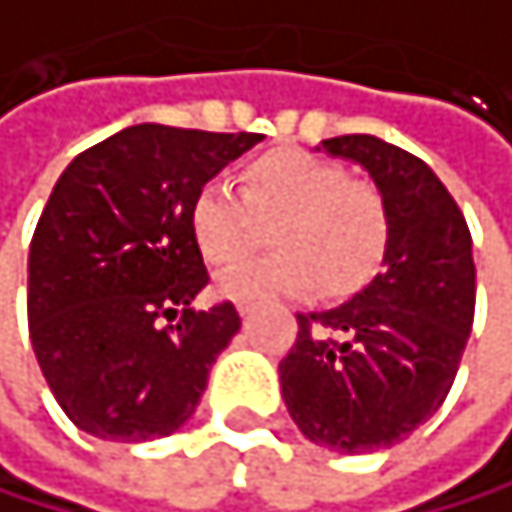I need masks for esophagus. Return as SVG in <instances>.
<instances>
[{"mask_svg": "<svg viewBox=\"0 0 512 512\" xmlns=\"http://www.w3.org/2000/svg\"><path fill=\"white\" fill-rule=\"evenodd\" d=\"M239 314H242V318H251V314H254V305H251V302H239Z\"/></svg>", "mask_w": 512, "mask_h": 512, "instance_id": "34e87169", "label": "esophagus"}]
</instances>
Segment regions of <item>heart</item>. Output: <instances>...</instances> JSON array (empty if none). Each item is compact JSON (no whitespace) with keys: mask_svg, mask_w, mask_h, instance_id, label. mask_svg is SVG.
I'll use <instances>...</instances> for the list:
<instances>
[{"mask_svg":"<svg viewBox=\"0 0 512 512\" xmlns=\"http://www.w3.org/2000/svg\"><path fill=\"white\" fill-rule=\"evenodd\" d=\"M242 191L204 182L188 204V232L201 258L226 267L261 242L270 226L267 258L226 270L217 292L235 302L270 295H305L321 283L327 295L355 292L384 261L390 217L381 191L305 150H270L251 160Z\"/></svg>","mask_w":512,"mask_h":512,"instance_id":"1","label":"heart"}]
</instances>
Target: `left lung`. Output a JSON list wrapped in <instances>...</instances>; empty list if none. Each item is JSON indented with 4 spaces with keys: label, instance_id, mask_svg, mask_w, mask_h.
I'll use <instances>...</instances> for the list:
<instances>
[{
    "label": "left lung",
    "instance_id": "left-lung-1",
    "mask_svg": "<svg viewBox=\"0 0 512 512\" xmlns=\"http://www.w3.org/2000/svg\"><path fill=\"white\" fill-rule=\"evenodd\" d=\"M359 163L387 204L384 270L349 302L295 314L280 362L292 422L311 444L374 453L400 444L441 409L475 318L472 235L431 166L374 135L321 141Z\"/></svg>",
    "mask_w": 512,
    "mask_h": 512
}]
</instances>
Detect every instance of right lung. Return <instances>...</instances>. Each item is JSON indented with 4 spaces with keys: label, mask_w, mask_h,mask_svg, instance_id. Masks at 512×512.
<instances>
[{
    "label": "right lung",
    "mask_w": 512,
    "mask_h": 512,
    "mask_svg": "<svg viewBox=\"0 0 512 512\" xmlns=\"http://www.w3.org/2000/svg\"><path fill=\"white\" fill-rule=\"evenodd\" d=\"M258 141L144 122L59 176L30 242L27 324L56 403L90 437L153 441L198 409L242 321L232 302L191 305L207 267L188 204Z\"/></svg>",
    "instance_id": "obj_1"
}]
</instances>
